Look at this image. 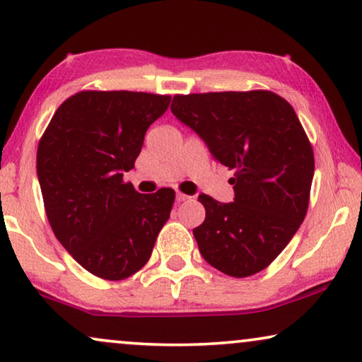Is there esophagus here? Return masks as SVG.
I'll return each instance as SVG.
<instances>
[{
    "label": "esophagus",
    "instance_id": "esophagus-1",
    "mask_svg": "<svg viewBox=\"0 0 362 362\" xmlns=\"http://www.w3.org/2000/svg\"><path fill=\"white\" fill-rule=\"evenodd\" d=\"M191 196L185 194V192H176V201L177 202H185V201H189Z\"/></svg>",
    "mask_w": 362,
    "mask_h": 362
}]
</instances>
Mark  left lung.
Returning a JSON list of instances; mask_svg holds the SVG:
<instances>
[{"label": "left lung", "mask_w": 362, "mask_h": 362, "mask_svg": "<svg viewBox=\"0 0 362 362\" xmlns=\"http://www.w3.org/2000/svg\"><path fill=\"white\" fill-rule=\"evenodd\" d=\"M171 112L234 171V202L199 196L206 219L192 234L201 255L234 279L259 274L308 211L315 156L293 107L270 90L207 92L177 93Z\"/></svg>", "instance_id": "8db88e82"}]
</instances>
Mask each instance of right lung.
Wrapping results in <instances>:
<instances>
[{
	"instance_id": "add662e5",
	"label": "right lung",
	"mask_w": 362,
	"mask_h": 362,
	"mask_svg": "<svg viewBox=\"0 0 362 362\" xmlns=\"http://www.w3.org/2000/svg\"><path fill=\"white\" fill-rule=\"evenodd\" d=\"M171 95L82 90L64 100L37 145V177L54 235L98 279L125 280L150 260L176 192L140 194L135 168L148 127Z\"/></svg>"
}]
</instances>
